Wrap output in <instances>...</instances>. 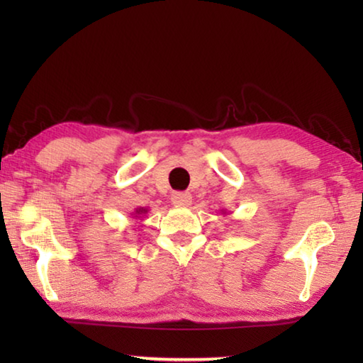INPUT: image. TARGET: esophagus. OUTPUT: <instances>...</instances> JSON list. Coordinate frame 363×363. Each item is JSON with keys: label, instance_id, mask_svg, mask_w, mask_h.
<instances>
[{"label": "esophagus", "instance_id": "esophagus-1", "mask_svg": "<svg viewBox=\"0 0 363 363\" xmlns=\"http://www.w3.org/2000/svg\"><path fill=\"white\" fill-rule=\"evenodd\" d=\"M171 203L174 206H189L192 203V195L189 192H174L171 195Z\"/></svg>", "mask_w": 363, "mask_h": 363}]
</instances>
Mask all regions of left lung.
Returning a JSON list of instances; mask_svg holds the SVG:
<instances>
[{
	"mask_svg": "<svg viewBox=\"0 0 363 363\" xmlns=\"http://www.w3.org/2000/svg\"><path fill=\"white\" fill-rule=\"evenodd\" d=\"M223 214H225V213H224V211H223Z\"/></svg>",
	"mask_w": 363,
	"mask_h": 363,
	"instance_id": "left-lung-1",
	"label": "left lung"
}]
</instances>
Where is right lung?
Here are the masks:
<instances>
[{
	"label": "right lung",
	"instance_id": "add662e5",
	"mask_svg": "<svg viewBox=\"0 0 363 363\" xmlns=\"http://www.w3.org/2000/svg\"><path fill=\"white\" fill-rule=\"evenodd\" d=\"M147 213H149V208H143V206L136 208V211L133 213V218H134V219H140V218H144Z\"/></svg>",
	"mask_w": 363,
	"mask_h": 363
}]
</instances>
